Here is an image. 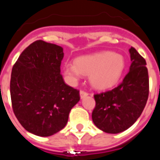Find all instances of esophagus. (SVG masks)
I'll return each mask as SVG.
<instances>
[{
  "label": "esophagus",
  "instance_id": "34e87169",
  "mask_svg": "<svg viewBox=\"0 0 160 160\" xmlns=\"http://www.w3.org/2000/svg\"><path fill=\"white\" fill-rule=\"evenodd\" d=\"M80 98H85L86 96H87V95H88V92H85L84 90H81L80 91Z\"/></svg>",
  "mask_w": 160,
  "mask_h": 160
}]
</instances>
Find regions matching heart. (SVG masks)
Listing matches in <instances>:
<instances>
[{
    "mask_svg": "<svg viewBox=\"0 0 160 160\" xmlns=\"http://www.w3.org/2000/svg\"><path fill=\"white\" fill-rule=\"evenodd\" d=\"M124 68V59L117 54L105 51L74 60V63L64 65V73L71 81H76L81 73L89 75L91 84L98 89L112 87L120 79Z\"/></svg>",
    "mask_w": 160,
    "mask_h": 160,
    "instance_id": "1",
    "label": "heart"
}]
</instances>
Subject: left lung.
<instances>
[{
  "label": "left lung",
  "instance_id": "left-lung-1",
  "mask_svg": "<svg viewBox=\"0 0 160 160\" xmlns=\"http://www.w3.org/2000/svg\"><path fill=\"white\" fill-rule=\"evenodd\" d=\"M131 65L118 87L94 94L96 102L92 113L94 124L109 134L126 130L144 110L149 94V78L146 60L134 47L129 49Z\"/></svg>",
  "mask_w": 160,
  "mask_h": 160
}]
</instances>
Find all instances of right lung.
I'll return each instance as SVG.
<instances>
[{"label":"right lung","mask_w":160,"mask_h":160,"mask_svg":"<svg viewBox=\"0 0 160 160\" xmlns=\"http://www.w3.org/2000/svg\"><path fill=\"white\" fill-rule=\"evenodd\" d=\"M63 49L37 40L24 49L12 67L10 94L13 113L24 128L50 136L66 126L80 91L61 74Z\"/></svg>","instance_id":"obj_1"}]
</instances>
